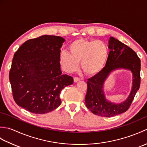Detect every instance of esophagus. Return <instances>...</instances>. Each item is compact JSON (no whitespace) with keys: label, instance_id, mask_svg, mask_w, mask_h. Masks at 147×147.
<instances>
[{"label":"esophagus","instance_id":"obj_1","mask_svg":"<svg viewBox=\"0 0 147 147\" xmlns=\"http://www.w3.org/2000/svg\"><path fill=\"white\" fill-rule=\"evenodd\" d=\"M80 80H81L80 78L76 77V76L74 77V82H79V81H80Z\"/></svg>","mask_w":147,"mask_h":147}]
</instances>
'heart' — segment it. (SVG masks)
I'll return each mask as SVG.
<instances>
[{
	"instance_id": "b5f03b06",
	"label": "heart",
	"mask_w": 147,
	"mask_h": 147,
	"mask_svg": "<svg viewBox=\"0 0 147 147\" xmlns=\"http://www.w3.org/2000/svg\"><path fill=\"white\" fill-rule=\"evenodd\" d=\"M69 52H61L59 61L67 72L76 71L81 61V67L85 74L94 75L105 64L109 55L107 45L102 40L79 38L68 46Z\"/></svg>"
}]
</instances>
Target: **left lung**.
<instances>
[{
	"label": "left lung",
	"mask_w": 147,
	"mask_h": 147,
	"mask_svg": "<svg viewBox=\"0 0 147 147\" xmlns=\"http://www.w3.org/2000/svg\"><path fill=\"white\" fill-rule=\"evenodd\" d=\"M110 52L105 66L103 69L87 81V92L85 96L86 107L93 114L101 117H112L128 110L140 86V59L136 52L124 43L114 37L109 42ZM117 68L131 70L133 73V87L129 98L120 105L107 101L102 92V85L111 71Z\"/></svg>",
	"instance_id": "8db88e82"
}]
</instances>
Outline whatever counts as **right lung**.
Masks as SVG:
<instances>
[{
  "instance_id": "1",
  "label": "right lung",
  "mask_w": 147,
  "mask_h": 147,
  "mask_svg": "<svg viewBox=\"0 0 147 147\" xmlns=\"http://www.w3.org/2000/svg\"><path fill=\"white\" fill-rule=\"evenodd\" d=\"M64 41L61 36L43 35L27 40L15 52L9 77L19 106L42 114L61 105V90L73 83V77L61 70L60 49Z\"/></svg>"
}]
</instances>
